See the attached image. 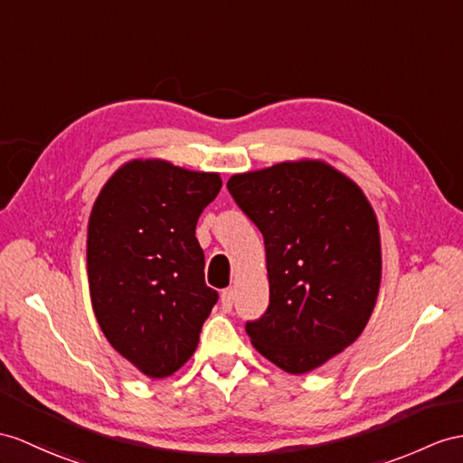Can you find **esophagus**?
<instances>
[{"mask_svg":"<svg viewBox=\"0 0 463 463\" xmlns=\"http://www.w3.org/2000/svg\"><path fill=\"white\" fill-rule=\"evenodd\" d=\"M222 310L223 312H232V307H233V290L232 288H225L222 290Z\"/></svg>","mask_w":463,"mask_h":463,"instance_id":"34e87169","label":"esophagus"}]
</instances>
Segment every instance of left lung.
<instances>
[{
    "mask_svg": "<svg viewBox=\"0 0 463 463\" xmlns=\"http://www.w3.org/2000/svg\"><path fill=\"white\" fill-rule=\"evenodd\" d=\"M228 190L263 233L269 307L245 322L255 349L307 373L352 345L373 312L381 245L355 183L318 161L235 175Z\"/></svg>",
    "mask_w": 463,
    "mask_h": 463,
    "instance_id": "left-lung-1",
    "label": "left lung"
}]
</instances>
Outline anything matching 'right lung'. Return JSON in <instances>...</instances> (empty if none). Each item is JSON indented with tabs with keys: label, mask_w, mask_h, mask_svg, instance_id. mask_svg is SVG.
I'll return each mask as SVG.
<instances>
[{
	"label": "right lung",
	"mask_w": 463,
	"mask_h": 463,
	"mask_svg": "<svg viewBox=\"0 0 463 463\" xmlns=\"http://www.w3.org/2000/svg\"><path fill=\"white\" fill-rule=\"evenodd\" d=\"M220 188L216 173L133 161L94 204L86 251L94 314L116 352L146 377H168L188 362L218 302L196 223Z\"/></svg>",
	"instance_id": "right-lung-1"
}]
</instances>
